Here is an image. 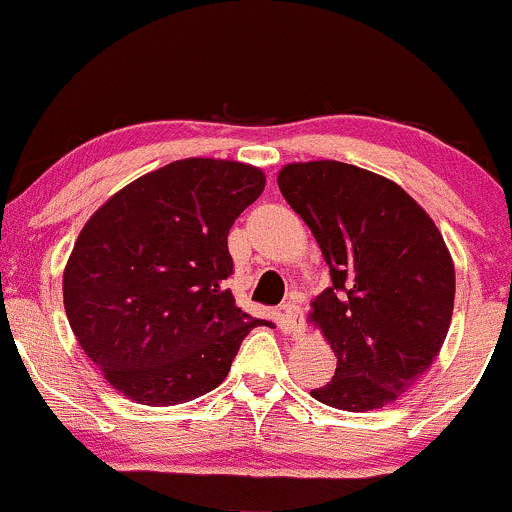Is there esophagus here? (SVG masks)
Wrapping results in <instances>:
<instances>
[{
    "label": "esophagus",
    "instance_id": "34e87169",
    "mask_svg": "<svg viewBox=\"0 0 512 512\" xmlns=\"http://www.w3.org/2000/svg\"><path fill=\"white\" fill-rule=\"evenodd\" d=\"M279 317H281V322H284L286 332L293 334V337H301V334H303V310H301V305L293 303V301L284 303L279 308Z\"/></svg>",
    "mask_w": 512,
    "mask_h": 512
}]
</instances>
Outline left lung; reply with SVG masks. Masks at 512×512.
Wrapping results in <instances>:
<instances>
[{
    "mask_svg": "<svg viewBox=\"0 0 512 512\" xmlns=\"http://www.w3.org/2000/svg\"><path fill=\"white\" fill-rule=\"evenodd\" d=\"M276 182L332 276L310 322L337 370L310 395L344 411L395 402L431 368L450 327L455 267L436 223L397 182L349 163H291Z\"/></svg>",
    "mask_w": 512,
    "mask_h": 512,
    "instance_id": "obj_1",
    "label": "left lung"
}]
</instances>
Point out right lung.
Here are the masks:
<instances>
[{
  "instance_id": "obj_1",
  "label": "right lung",
  "mask_w": 512,
  "mask_h": 512,
  "mask_svg": "<svg viewBox=\"0 0 512 512\" xmlns=\"http://www.w3.org/2000/svg\"><path fill=\"white\" fill-rule=\"evenodd\" d=\"M260 168L185 158L129 182L76 238L64 310L127 399L170 407L219 387L262 320L233 301L228 231L262 195Z\"/></svg>"
}]
</instances>
